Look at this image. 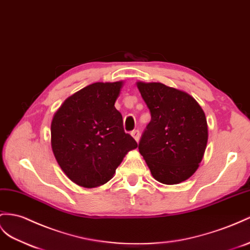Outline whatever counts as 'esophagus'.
Wrapping results in <instances>:
<instances>
[{
    "label": "esophagus",
    "instance_id": "1",
    "mask_svg": "<svg viewBox=\"0 0 250 250\" xmlns=\"http://www.w3.org/2000/svg\"><path fill=\"white\" fill-rule=\"evenodd\" d=\"M131 135L134 137V139L136 140V142H138L139 140V136H140V133L138 130H134L131 132Z\"/></svg>",
    "mask_w": 250,
    "mask_h": 250
}]
</instances>
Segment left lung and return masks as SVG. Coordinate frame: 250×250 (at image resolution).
Instances as JSON below:
<instances>
[{
    "mask_svg": "<svg viewBox=\"0 0 250 250\" xmlns=\"http://www.w3.org/2000/svg\"><path fill=\"white\" fill-rule=\"evenodd\" d=\"M151 113L138 144L153 177L166 185L186 181L198 168L208 140L205 113L193 97L163 83L137 82Z\"/></svg>",
    "mask_w": 250,
    "mask_h": 250,
    "instance_id": "1",
    "label": "left lung"
}]
</instances>
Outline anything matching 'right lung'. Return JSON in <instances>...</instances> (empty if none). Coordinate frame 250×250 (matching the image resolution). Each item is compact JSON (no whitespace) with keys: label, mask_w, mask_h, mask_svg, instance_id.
Returning <instances> with one entry per match:
<instances>
[{"label":"right lung","mask_w":250,"mask_h":250,"mask_svg":"<svg viewBox=\"0 0 250 250\" xmlns=\"http://www.w3.org/2000/svg\"><path fill=\"white\" fill-rule=\"evenodd\" d=\"M123 82H96L70 96L52 121L54 155L70 181L98 187L113 177L137 143L114 106Z\"/></svg>","instance_id":"obj_1"}]
</instances>
